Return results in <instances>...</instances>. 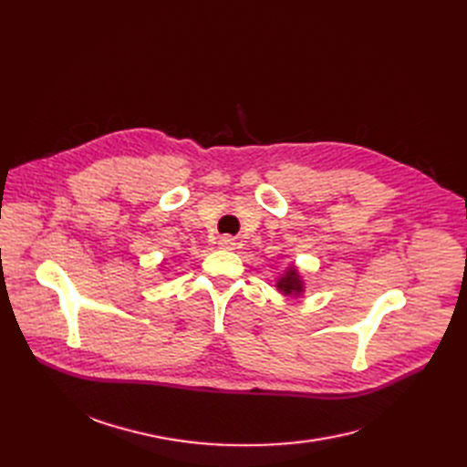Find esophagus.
Listing matches in <instances>:
<instances>
[{
  "label": "esophagus",
  "mask_w": 467,
  "mask_h": 467,
  "mask_svg": "<svg viewBox=\"0 0 467 467\" xmlns=\"http://www.w3.org/2000/svg\"><path fill=\"white\" fill-rule=\"evenodd\" d=\"M217 244H219V246L223 248V250H234V246H236L234 238H231V236H221Z\"/></svg>",
  "instance_id": "34e87169"
}]
</instances>
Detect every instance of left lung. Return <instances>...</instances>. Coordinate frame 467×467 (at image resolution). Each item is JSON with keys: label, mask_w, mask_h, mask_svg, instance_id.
<instances>
[{"label": "left lung", "mask_w": 467, "mask_h": 467, "mask_svg": "<svg viewBox=\"0 0 467 467\" xmlns=\"http://www.w3.org/2000/svg\"><path fill=\"white\" fill-rule=\"evenodd\" d=\"M278 289L284 296H299V293H303V282L301 276L297 275L296 266H289L285 275L278 280Z\"/></svg>", "instance_id": "8db88e82"}]
</instances>
